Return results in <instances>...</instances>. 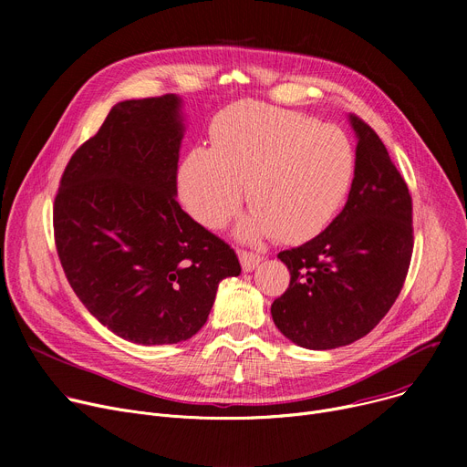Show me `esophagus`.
Listing matches in <instances>:
<instances>
[{
  "label": "esophagus",
  "instance_id": "1",
  "mask_svg": "<svg viewBox=\"0 0 467 467\" xmlns=\"http://www.w3.org/2000/svg\"><path fill=\"white\" fill-rule=\"evenodd\" d=\"M238 257H240V263H242V268L244 273H252L254 268L263 261V257L259 254H252V252H238Z\"/></svg>",
  "mask_w": 467,
  "mask_h": 467
}]
</instances>
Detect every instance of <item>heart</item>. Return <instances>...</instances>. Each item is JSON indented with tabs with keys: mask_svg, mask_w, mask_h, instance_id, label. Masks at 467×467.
I'll list each match as a JSON object with an SVG mask.
<instances>
[{
	"mask_svg": "<svg viewBox=\"0 0 467 467\" xmlns=\"http://www.w3.org/2000/svg\"><path fill=\"white\" fill-rule=\"evenodd\" d=\"M356 153L337 127L297 111L238 102L210 122V150L194 147L180 168L185 210L219 229L242 202L250 213L238 225L246 240L278 234L306 240L327 227L347 201Z\"/></svg>",
	"mask_w": 467,
	"mask_h": 467,
	"instance_id": "obj_1",
	"label": "heart"
}]
</instances>
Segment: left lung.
Instances as JSON below:
<instances>
[{
    "label": "left lung",
    "mask_w": 467,
    "mask_h": 467,
    "mask_svg": "<svg viewBox=\"0 0 467 467\" xmlns=\"http://www.w3.org/2000/svg\"><path fill=\"white\" fill-rule=\"evenodd\" d=\"M356 174L342 212L299 248L278 254L289 287L271 314L276 327L308 350L352 345L396 303L412 255V201L382 140L359 117Z\"/></svg>",
    "instance_id": "8db88e82"
}]
</instances>
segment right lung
<instances>
[{"label":"right lung","instance_id":"1","mask_svg":"<svg viewBox=\"0 0 467 467\" xmlns=\"http://www.w3.org/2000/svg\"><path fill=\"white\" fill-rule=\"evenodd\" d=\"M182 98L119 102L69 159L53 208L69 285L98 322L136 345L199 331L234 250L182 210Z\"/></svg>","mask_w":467,"mask_h":467}]
</instances>
